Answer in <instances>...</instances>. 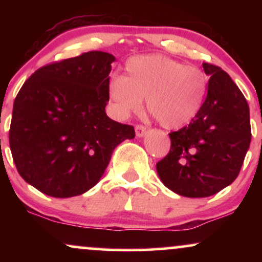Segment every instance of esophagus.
<instances>
[{
  "label": "esophagus",
  "instance_id": "1",
  "mask_svg": "<svg viewBox=\"0 0 262 262\" xmlns=\"http://www.w3.org/2000/svg\"><path fill=\"white\" fill-rule=\"evenodd\" d=\"M135 134H137V137H144V135L146 134V127L143 124H137L135 125Z\"/></svg>",
  "mask_w": 262,
  "mask_h": 262
}]
</instances>
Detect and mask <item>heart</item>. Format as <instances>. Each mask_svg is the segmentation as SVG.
<instances>
[{
	"label": "heart",
	"mask_w": 262,
	"mask_h": 262,
	"mask_svg": "<svg viewBox=\"0 0 262 262\" xmlns=\"http://www.w3.org/2000/svg\"><path fill=\"white\" fill-rule=\"evenodd\" d=\"M208 77L197 66L185 65L169 56L151 54L130 58L124 76H113L108 98L119 117L138 112L145 98L148 112L162 127L187 124L203 106Z\"/></svg>",
	"instance_id": "1"
}]
</instances>
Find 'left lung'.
I'll return each mask as SVG.
<instances>
[{
  "label": "left lung",
  "mask_w": 262,
  "mask_h": 262,
  "mask_svg": "<svg viewBox=\"0 0 262 262\" xmlns=\"http://www.w3.org/2000/svg\"><path fill=\"white\" fill-rule=\"evenodd\" d=\"M209 76L206 100L188 125L169 134V154L156 164L171 191L191 198L209 197L239 175L251 141L249 104L219 66L203 62Z\"/></svg>",
  "instance_id": "left-lung-1"
}]
</instances>
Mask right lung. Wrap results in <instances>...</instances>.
I'll return each instance as SVG.
<instances>
[{
    "mask_svg": "<svg viewBox=\"0 0 262 262\" xmlns=\"http://www.w3.org/2000/svg\"><path fill=\"white\" fill-rule=\"evenodd\" d=\"M112 54L83 53L38 69L13 103L10 148L20 177L48 196L92 188L133 125L106 114Z\"/></svg>",
    "mask_w": 262,
    "mask_h": 262,
    "instance_id": "obj_1",
    "label": "right lung"
}]
</instances>
